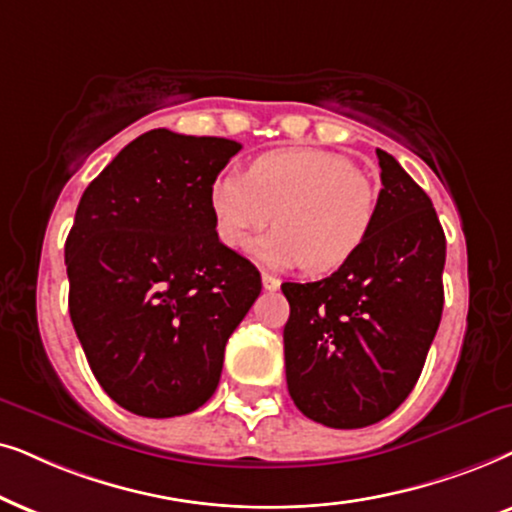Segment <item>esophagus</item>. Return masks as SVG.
Returning <instances> with one entry per match:
<instances>
[{
  "label": "esophagus",
  "instance_id": "34e87169",
  "mask_svg": "<svg viewBox=\"0 0 512 512\" xmlns=\"http://www.w3.org/2000/svg\"><path fill=\"white\" fill-rule=\"evenodd\" d=\"M262 285L267 292H276L278 288H281V278L269 274V271H262Z\"/></svg>",
  "mask_w": 512,
  "mask_h": 512
}]
</instances>
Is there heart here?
I'll use <instances>...</instances> for the list:
<instances>
[{
    "mask_svg": "<svg viewBox=\"0 0 512 512\" xmlns=\"http://www.w3.org/2000/svg\"><path fill=\"white\" fill-rule=\"evenodd\" d=\"M210 210L227 248H245L274 217L278 227L255 245L257 255L327 274L365 245L377 220V192L344 156L278 149L252 161L245 175L217 177Z\"/></svg>",
    "mask_w": 512,
    "mask_h": 512,
    "instance_id": "heart-1",
    "label": "heart"
}]
</instances>
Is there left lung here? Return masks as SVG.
Listing matches in <instances>:
<instances>
[{"mask_svg": "<svg viewBox=\"0 0 512 512\" xmlns=\"http://www.w3.org/2000/svg\"><path fill=\"white\" fill-rule=\"evenodd\" d=\"M377 156L384 187L363 248L323 281L281 285L290 398L330 428L372 426L405 403L445 304L433 203L391 154Z\"/></svg>", "mask_w": 512, "mask_h": 512, "instance_id": "8db88e82", "label": "left lung"}]
</instances>
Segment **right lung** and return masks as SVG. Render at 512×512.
I'll return each instance as SVG.
<instances>
[{"instance_id":"right-lung-1","label":"right lung","mask_w":512,"mask_h":512,"mask_svg":"<svg viewBox=\"0 0 512 512\" xmlns=\"http://www.w3.org/2000/svg\"><path fill=\"white\" fill-rule=\"evenodd\" d=\"M241 145L168 128L142 133L81 196L65 264L88 365L124 410L189 414L220 384L224 346L262 290L220 243L210 189Z\"/></svg>"}]
</instances>
